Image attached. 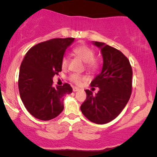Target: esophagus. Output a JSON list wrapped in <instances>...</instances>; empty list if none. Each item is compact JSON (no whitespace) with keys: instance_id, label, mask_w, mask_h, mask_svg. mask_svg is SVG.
Here are the masks:
<instances>
[{"instance_id":"obj_1","label":"esophagus","mask_w":157,"mask_h":157,"mask_svg":"<svg viewBox=\"0 0 157 157\" xmlns=\"http://www.w3.org/2000/svg\"><path fill=\"white\" fill-rule=\"evenodd\" d=\"M79 90H80V88L77 87V86H74V87H73V91H74V92L78 91Z\"/></svg>"}]
</instances>
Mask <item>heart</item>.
Wrapping results in <instances>:
<instances>
[{
  "label": "heart",
  "instance_id": "1",
  "mask_svg": "<svg viewBox=\"0 0 157 157\" xmlns=\"http://www.w3.org/2000/svg\"><path fill=\"white\" fill-rule=\"evenodd\" d=\"M73 52L76 56L82 60L85 63L86 69L91 73L98 71L99 64L95 59V52L91 48L86 45H80L73 49ZM69 64V58L67 55H64L61 58V65L63 69L67 68ZM86 77L79 75L77 74H72L70 75L69 80L75 84H80L82 81L86 80Z\"/></svg>",
  "mask_w": 157,
  "mask_h": 157
}]
</instances>
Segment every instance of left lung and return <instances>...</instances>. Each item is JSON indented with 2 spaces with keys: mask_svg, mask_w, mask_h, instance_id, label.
<instances>
[{
  "mask_svg": "<svg viewBox=\"0 0 157 157\" xmlns=\"http://www.w3.org/2000/svg\"><path fill=\"white\" fill-rule=\"evenodd\" d=\"M103 58L102 71L91 82L99 87L96 95L86 90L82 113L90 121L103 124L115 119L127 105L132 91V68L127 57L118 49L103 42H94Z\"/></svg>",
  "mask_w": 157,
  "mask_h": 157,
  "instance_id": "1",
  "label": "left lung"
}]
</instances>
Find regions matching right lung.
<instances>
[{"instance_id": "1", "label": "right lung", "mask_w": 157, "mask_h": 157, "mask_svg": "<svg viewBox=\"0 0 157 157\" xmlns=\"http://www.w3.org/2000/svg\"><path fill=\"white\" fill-rule=\"evenodd\" d=\"M74 40L57 38L40 42L28 51L22 61L18 80L20 98L38 119L56 118L64 109V96L72 93L67 83L55 87L52 78L61 71V58Z\"/></svg>"}]
</instances>
